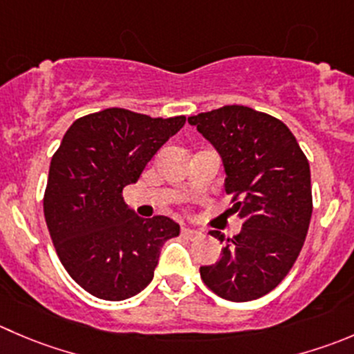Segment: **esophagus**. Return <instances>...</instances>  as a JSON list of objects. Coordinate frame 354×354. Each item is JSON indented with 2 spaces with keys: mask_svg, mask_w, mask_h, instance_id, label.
Listing matches in <instances>:
<instances>
[{
  "mask_svg": "<svg viewBox=\"0 0 354 354\" xmlns=\"http://www.w3.org/2000/svg\"><path fill=\"white\" fill-rule=\"evenodd\" d=\"M181 235L187 236V239H198V236L202 235V232L201 230L190 228V226H183V228H181Z\"/></svg>",
  "mask_w": 354,
  "mask_h": 354,
  "instance_id": "1",
  "label": "esophagus"
}]
</instances>
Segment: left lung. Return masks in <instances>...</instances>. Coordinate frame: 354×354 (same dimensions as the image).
I'll use <instances>...</instances> for the list:
<instances>
[{
  "label": "left lung",
  "mask_w": 354,
  "mask_h": 354,
  "mask_svg": "<svg viewBox=\"0 0 354 354\" xmlns=\"http://www.w3.org/2000/svg\"><path fill=\"white\" fill-rule=\"evenodd\" d=\"M188 122L221 157L225 190L235 194L232 211L242 219L233 239L211 232L223 243L221 257L201 266L202 280L233 303L263 297L303 249L313 212L310 162L282 121L250 107L226 105Z\"/></svg>",
  "instance_id": "1"
}]
</instances>
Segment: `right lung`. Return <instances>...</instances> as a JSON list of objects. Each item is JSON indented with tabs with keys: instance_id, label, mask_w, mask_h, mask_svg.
Here are the masks:
<instances>
[{
	"instance_id": "1",
	"label": "right lung",
	"mask_w": 354,
	"mask_h": 354,
	"mask_svg": "<svg viewBox=\"0 0 354 354\" xmlns=\"http://www.w3.org/2000/svg\"><path fill=\"white\" fill-rule=\"evenodd\" d=\"M105 109L72 122L50 164L44 219L68 275L91 296L122 301L153 279L164 242L180 235L167 216L145 219L122 198L147 162L185 124Z\"/></svg>"
}]
</instances>
